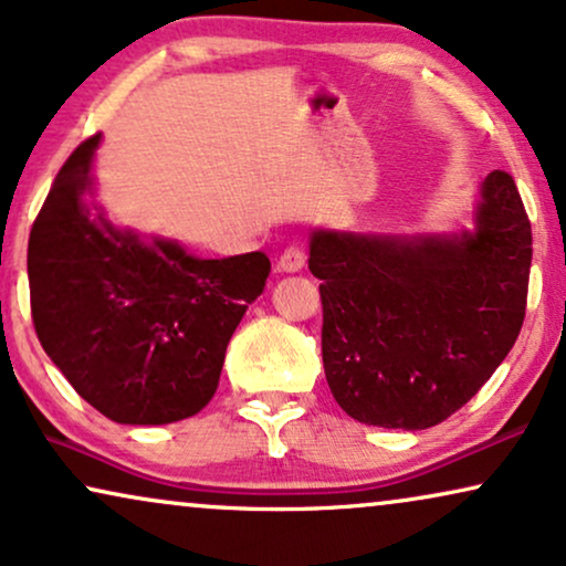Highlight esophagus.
<instances>
[{"label": "esophagus", "instance_id": "34e87169", "mask_svg": "<svg viewBox=\"0 0 566 566\" xmlns=\"http://www.w3.org/2000/svg\"><path fill=\"white\" fill-rule=\"evenodd\" d=\"M304 262H306L304 249L289 247V249H283L281 260H277V270H283V273H298V270L304 268Z\"/></svg>", "mask_w": 566, "mask_h": 566}]
</instances>
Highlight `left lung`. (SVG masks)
<instances>
[{"instance_id": "1", "label": "left lung", "mask_w": 566, "mask_h": 566, "mask_svg": "<svg viewBox=\"0 0 566 566\" xmlns=\"http://www.w3.org/2000/svg\"><path fill=\"white\" fill-rule=\"evenodd\" d=\"M531 260V220L507 171L483 179L473 231H314L322 361L337 406L381 429L450 418L515 346Z\"/></svg>"}]
</instances>
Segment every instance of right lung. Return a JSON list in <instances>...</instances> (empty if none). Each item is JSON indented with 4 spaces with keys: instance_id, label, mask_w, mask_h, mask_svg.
Segmentation results:
<instances>
[{
    "instance_id": "obj_1",
    "label": "right lung",
    "mask_w": 566,
    "mask_h": 566,
    "mask_svg": "<svg viewBox=\"0 0 566 566\" xmlns=\"http://www.w3.org/2000/svg\"><path fill=\"white\" fill-rule=\"evenodd\" d=\"M87 137L59 168L28 239L33 327L80 398L129 427L189 418L218 390L226 346L270 275L262 252L200 260L116 229L93 200Z\"/></svg>"
}]
</instances>
